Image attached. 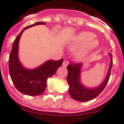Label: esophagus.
<instances>
[{
	"label": "esophagus",
	"instance_id": "esophagus-1",
	"mask_svg": "<svg viewBox=\"0 0 124 124\" xmlns=\"http://www.w3.org/2000/svg\"><path fill=\"white\" fill-rule=\"evenodd\" d=\"M69 62H68L67 61H64L63 62V63H62V65H63V66L64 67H67L68 65H69Z\"/></svg>",
	"mask_w": 124,
	"mask_h": 124
}]
</instances>
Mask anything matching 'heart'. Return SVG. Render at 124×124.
Returning a JSON list of instances; mask_svg holds the SVG:
<instances>
[{
  "instance_id": "b5f03b06",
  "label": "heart",
  "mask_w": 124,
  "mask_h": 124,
  "mask_svg": "<svg viewBox=\"0 0 124 124\" xmlns=\"http://www.w3.org/2000/svg\"><path fill=\"white\" fill-rule=\"evenodd\" d=\"M95 34L89 31H84L80 33L75 38L70 44V48L75 49L80 46H84L76 53V57L81 59L89 52L97 48L99 46V41L94 38Z\"/></svg>"
}]
</instances>
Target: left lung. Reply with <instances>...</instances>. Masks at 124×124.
<instances>
[{
	"label": "left lung",
	"instance_id": "left-lung-1",
	"mask_svg": "<svg viewBox=\"0 0 124 124\" xmlns=\"http://www.w3.org/2000/svg\"><path fill=\"white\" fill-rule=\"evenodd\" d=\"M109 54L111 56V63L106 77L99 86L93 88H86L80 82V70L83 64L81 63H69L67 66L68 74L67 80L69 85V94L73 100L80 102L90 101L96 98L103 91L109 81L112 66V54L111 53H109Z\"/></svg>",
	"mask_w": 124,
	"mask_h": 124
}]
</instances>
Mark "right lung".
Segmentation results:
<instances>
[{
	"label": "right lung",
	"mask_w": 124,
	"mask_h": 124,
	"mask_svg": "<svg viewBox=\"0 0 124 124\" xmlns=\"http://www.w3.org/2000/svg\"><path fill=\"white\" fill-rule=\"evenodd\" d=\"M44 22H37L26 26L13 41L9 56V72L15 88L20 92L28 96H38L45 91L47 80L55 73L61 66L63 59L59 61L49 60L34 69H27L23 67L18 57L19 40L24 30L38 24H45Z\"/></svg>",
	"instance_id": "right-lung-1"
}]
</instances>
